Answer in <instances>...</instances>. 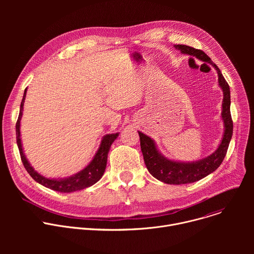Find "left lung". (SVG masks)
<instances>
[{"label":"left lung","mask_w":254,"mask_h":254,"mask_svg":"<svg viewBox=\"0 0 254 254\" xmlns=\"http://www.w3.org/2000/svg\"><path fill=\"white\" fill-rule=\"evenodd\" d=\"M175 48L184 54L195 56L203 62L210 63L217 70L218 82L223 91L221 116L224 122V134L218 149L205 159L193 163H183L168 160L159 153L155 141L150 136L138 131L143 161L151 175L166 184L181 185L196 182V181H199L213 173L221 165L226 156L229 142L232 137L233 122L230 114V88L218 66L211 60V58L205 52L200 49H195L187 45H175Z\"/></svg>","instance_id":"obj_1"}]
</instances>
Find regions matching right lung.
Wrapping results in <instances>:
<instances>
[{"instance_id":"add662e5","label":"right lung","mask_w":254,"mask_h":254,"mask_svg":"<svg viewBox=\"0 0 254 254\" xmlns=\"http://www.w3.org/2000/svg\"><path fill=\"white\" fill-rule=\"evenodd\" d=\"M26 91L27 88L25 89L23 99L21 102L20 106V114L19 118L16 124V135H17V144L19 148L20 156L22 163L26 169V171L29 173V175L36 181V182L43 185L46 188H49L54 191H58L61 193H70V192H74L78 190H82L85 188H88L95 184L97 181L102 177L105 167H106V162H107V155L108 152H110L111 146L115 139L119 136V132L117 133H111V134H106L103 136L100 147L95 154L93 160L89 163L87 167H85L82 171L78 172L77 174L65 178V179H60V180H55V179H47L40 174L36 172L31 165L29 164L28 160L26 159L23 148H22V142L20 138V121L22 118V112H23V105L25 102V97H26Z\"/></svg>"}]
</instances>
